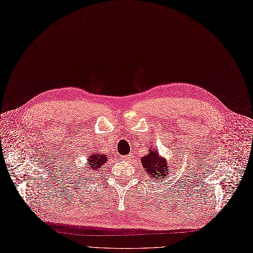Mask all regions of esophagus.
I'll return each instance as SVG.
<instances>
[{"mask_svg": "<svg viewBox=\"0 0 253 253\" xmlns=\"http://www.w3.org/2000/svg\"><path fill=\"white\" fill-rule=\"evenodd\" d=\"M130 158H131V157H130V155H126V156H123V160H124V161H128V160H130Z\"/></svg>", "mask_w": 253, "mask_h": 253, "instance_id": "34e87169", "label": "esophagus"}]
</instances>
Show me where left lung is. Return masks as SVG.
Wrapping results in <instances>:
<instances>
[{"label":"left lung","mask_w":253,"mask_h":253,"mask_svg":"<svg viewBox=\"0 0 253 253\" xmlns=\"http://www.w3.org/2000/svg\"><path fill=\"white\" fill-rule=\"evenodd\" d=\"M142 165L144 171L151 177L152 179H161L169 174V164L166 158L161 156L158 150L151 147L148 148V154L142 157Z\"/></svg>","instance_id":"obj_1"}]
</instances>
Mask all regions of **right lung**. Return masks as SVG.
I'll return each instance as SVG.
<instances>
[{
	"instance_id": "add662e5",
	"label": "right lung",
	"mask_w": 253,
	"mask_h": 253,
	"mask_svg": "<svg viewBox=\"0 0 253 253\" xmlns=\"http://www.w3.org/2000/svg\"><path fill=\"white\" fill-rule=\"evenodd\" d=\"M107 162V156L106 154H103L101 152L98 153H91L87 157V167L86 170H89L88 172L95 173L99 171L100 169H103V166Z\"/></svg>"
}]
</instances>
